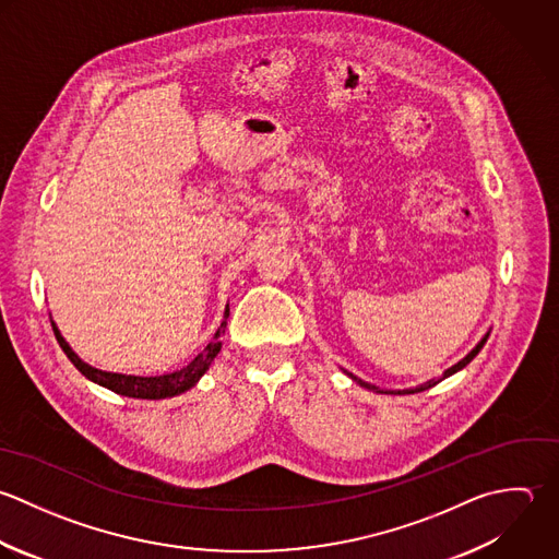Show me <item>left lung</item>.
Here are the masks:
<instances>
[{
  "label": "left lung",
  "instance_id": "obj_1",
  "mask_svg": "<svg viewBox=\"0 0 559 559\" xmlns=\"http://www.w3.org/2000/svg\"><path fill=\"white\" fill-rule=\"evenodd\" d=\"M486 342H488V335H486V337H484V340H481V342H479V344H477V348H475V350H473V353H471V355H466V357H464V359H462V361H460V364H455V366H453V368H449V370H447V372H444V374H442V377H440V379H433V381H429V383H425V385H420V388H416V390H409V392H423V390H429V388H433V385H436V383H440V381H442V379H447V377H451V374H455V372H460V370H462V368H466V366H468V364H471V361H473V359H475V357H477V355H479V350H481V348H484V344H486ZM350 379H355V381H357V383H359V385H361V388H368V390H379V388H377V385H372V383H366V381H361V379H357V377H355V374H350Z\"/></svg>",
  "mask_w": 559,
  "mask_h": 559
}]
</instances>
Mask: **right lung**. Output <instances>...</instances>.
Instances as JSON below:
<instances>
[{
    "mask_svg": "<svg viewBox=\"0 0 559 559\" xmlns=\"http://www.w3.org/2000/svg\"><path fill=\"white\" fill-rule=\"evenodd\" d=\"M226 318H228V309L224 311V320L215 333V340L209 342V346L204 348V353H200L189 366H185L182 370L178 372H171V374H163V377H126V374H112V372H102V370H95L91 366H86L82 359H78V355L69 348V344L62 340V335L58 333L56 324L51 322V329H53V335L62 348V353L69 357V361L86 377L91 379L93 383L97 385H104L108 388L110 392L115 394H121V396H130V399H167V396H176V394H182L187 392L189 388H193L198 383V379L209 370L211 361L215 359V355L219 353L222 348V342L217 340L224 331H226Z\"/></svg>",
    "mask_w": 559,
    "mask_h": 559,
    "instance_id": "right-lung-1",
    "label": "right lung"
}]
</instances>
